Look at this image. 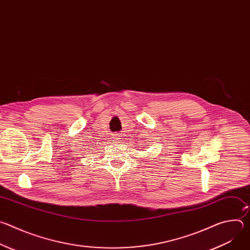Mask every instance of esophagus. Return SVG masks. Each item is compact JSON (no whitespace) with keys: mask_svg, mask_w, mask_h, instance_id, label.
<instances>
[{"mask_svg":"<svg viewBox=\"0 0 250 250\" xmlns=\"http://www.w3.org/2000/svg\"><path fill=\"white\" fill-rule=\"evenodd\" d=\"M113 138H114L116 141H118V140L120 139V135H119V134H114V135H113Z\"/></svg>","mask_w":250,"mask_h":250,"instance_id":"1","label":"esophagus"}]
</instances>
